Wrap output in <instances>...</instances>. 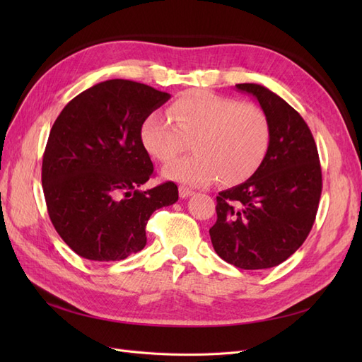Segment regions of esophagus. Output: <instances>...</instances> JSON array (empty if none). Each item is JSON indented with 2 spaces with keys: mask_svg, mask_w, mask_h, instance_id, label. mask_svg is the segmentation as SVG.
I'll return each mask as SVG.
<instances>
[{
  "mask_svg": "<svg viewBox=\"0 0 362 362\" xmlns=\"http://www.w3.org/2000/svg\"><path fill=\"white\" fill-rule=\"evenodd\" d=\"M178 192H180V198H190V196L194 193L193 190H190V189H187V187H184V185H181V187L178 189Z\"/></svg>",
  "mask_w": 362,
  "mask_h": 362,
  "instance_id": "34e87169",
  "label": "esophagus"
}]
</instances>
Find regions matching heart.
<instances>
[{"instance_id": "heart-1", "label": "heart", "mask_w": 362, "mask_h": 362, "mask_svg": "<svg viewBox=\"0 0 362 362\" xmlns=\"http://www.w3.org/2000/svg\"><path fill=\"white\" fill-rule=\"evenodd\" d=\"M169 116L151 113L140 127L145 149L160 161H170L187 148L193 154L172 161L164 177L190 185L218 180L235 184L254 173L270 144V124L255 104L196 89L169 107Z\"/></svg>"}]
</instances>
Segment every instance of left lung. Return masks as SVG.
Here are the masks:
<instances>
[{"mask_svg": "<svg viewBox=\"0 0 362 362\" xmlns=\"http://www.w3.org/2000/svg\"><path fill=\"white\" fill-rule=\"evenodd\" d=\"M258 101L270 124L264 160L245 182L217 196L210 229L216 254L245 270L275 267L308 237L322 194L319 152L302 116L267 87L235 84Z\"/></svg>", "mask_w": 362, "mask_h": 362, "instance_id": "left-lung-1", "label": "left lung"}]
</instances>
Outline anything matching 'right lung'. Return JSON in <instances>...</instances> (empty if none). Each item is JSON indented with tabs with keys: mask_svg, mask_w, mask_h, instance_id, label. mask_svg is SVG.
<instances>
[{
	"mask_svg": "<svg viewBox=\"0 0 362 362\" xmlns=\"http://www.w3.org/2000/svg\"><path fill=\"white\" fill-rule=\"evenodd\" d=\"M169 100L146 84L107 80L75 96L56 119L42 185L51 222L75 254L125 259L145 247L151 214L178 201L172 181L140 190L154 175L140 127Z\"/></svg>",
	"mask_w": 362,
	"mask_h": 362,
	"instance_id": "obj_1",
	"label": "right lung"
}]
</instances>
